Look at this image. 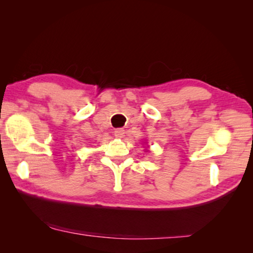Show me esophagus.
Listing matches in <instances>:
<instances>
[{
  "label": "esophagus",
  "mask_w": 253,
  "mask_h": 253,
  "mask_svg": "<svg viewBox=\"0 0 253 253\" xmlns=\"http://www.w3.org/2000/svg\"><path fill=\"white\" fill-rule=\"evenodd\" d=\"M115 136H116L117 138H123V137L125 136V130H124L123 128H117V129L115 130Z\"/></svg>",
  "instance_id": "34e87169"
}]
</instances>
